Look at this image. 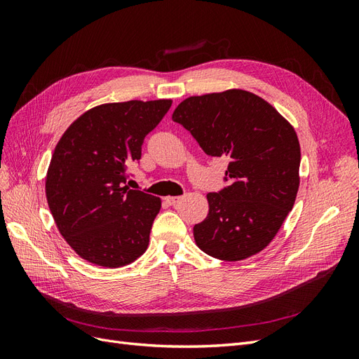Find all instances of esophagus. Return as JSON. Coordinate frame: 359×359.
<instances>
[{
	"label": "esophagus",
	"mask_w": 359,
	"mask_h": 359,
	"mask_svg": "<svg viewBox=\"0 0 359 359\" xmlns=\"http://www.w3.org/2000/svg\"><path fill=\"white\" fill-rule=\"evenodd\" d=\"M165 201H166V203H169V205H172V206H175V205L181 201V196H168Z\"/></svg>",
	"instance_id": "obj_1"
}]
</instances>
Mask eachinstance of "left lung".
<instances>
[{
    "label": "left lung",
    "instance_id": "obj_1",
    "mask_svg": "<svg viewBox=\"0 0 359 359\" xmlns=\"http://www.w3.org/2000/svg\"><path fill=\"white\" fill-rule=\"evenodd\" d=\"M172 119L205 154L229 158V186L208 193L210 212L193 227L198 247L229 262L259 253L297 198L301 149L295 130L268 102L243 90L189 97Z\"/></svg>",
    "mask_w": 359,
    "mask_h": 359
}]
</instances>
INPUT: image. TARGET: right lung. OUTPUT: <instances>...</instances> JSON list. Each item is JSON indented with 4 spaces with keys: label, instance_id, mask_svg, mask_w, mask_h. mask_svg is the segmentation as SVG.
I'll use <instances>...</instances> for the list:
<instances>
[{
    "label": "right lung",
    "instance_id": "obj_1",
    "mask_svg": "<svg viewBox=\"0 0 359 359\" xmlns=\"http://www.w3.org/2000/svg\"><path fill=\"white\" fill-rule=\"evenodd\" d=\"M172 100L107 103L66 130L53 151L46 198L60 233L82 259L118 268L148 247L161 201L128 189L127 168L142 156L144 139Z\"/></svg>",
    "mask_w": 359,
    "mask_h": 359
}]
</instances>
